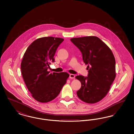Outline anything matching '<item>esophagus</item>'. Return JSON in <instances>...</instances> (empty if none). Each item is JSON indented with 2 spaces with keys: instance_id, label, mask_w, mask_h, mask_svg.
Segmentation results:
<instances>
[{
  "instance_id": "obj_1",
  "label": "esophagus",
  "mask_w": 134,
  "mask_h": 134,
  "mask_svg": "<svg viewBox=\"0 0 134 134\" xmlns=\"http://www.w3.org/2000/svg\"><path fill=\"white\" fill-rule=\"evenodd\" d=\"M69 78H70V79H74L75 75L74 74H70V75H69Z\"/></svg>"
}]
</instances>
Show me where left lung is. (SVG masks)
I'll return each instance as SVG.
<instances>
[{
	"label": "left lung",
	"instance_id": "1",
	"mask_svg": "<svg viewBox=\"0 0 134 134\" xmlns=\"http://www.w3.org/2000/svg\"><path fill=\"white\" fill-rule=\"evenodd\" d=\"M70 40L81 51L84 62L88 65V77H75L81 83L77 95L87 103L98 102L107 96L116 76L114 55L108 46L97 37L74 38Z\"/></svg>",
	"mask_w": 134,
	"mask_h": 134
}]
</instances>
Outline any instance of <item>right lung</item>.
Returning <instances> with one entry per match:
<instances>
[{"instance_id":"obj_1","label":"right lung","mask_w":134,"mask_h":134,"mask_svg":"<svg viewBox=\"0 0 134 134\" xmlns=\"http://www.w3.org/2000/svg\"><path fill=\"white\" fill-rule=\"evenodd\" d=\"M60 38L42 37L34 41L27 48L21 62V71L26 86L32 97L42 103L54 99L66 83V72L50 73L48 69L58 46Z\"/></svg>"}]
</instances>
